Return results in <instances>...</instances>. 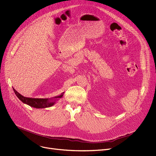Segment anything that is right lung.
Returning <instances> with one entry per match:
<instances>
[{"label": "right lung", "mask_w": 156, "mask_h": 156, "mask_svg": "<svg viewBox=\"0 0 156 156\" xmlns=\"http://www.w3.org/2000/svg\"><path fill=\"white\" fill-rule=\"evenodd\" d=\"M13 90L16 96L20 101L31 107L37 108H45L52 107L55 104L57 100L61 98L64 93H62L60 95L53 97L52 98H28L21 95L15 89H13Z\"/></svg>", "instance_id": "add662e5"}]
</instances>
